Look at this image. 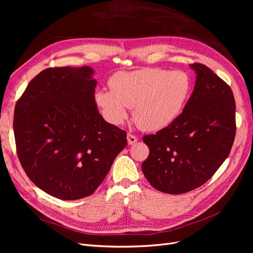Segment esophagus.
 Listing matches in <instances>:
<instances>
[{"instance_id": "obj_1", "label": "esophagus", "mask_w": 253, "mask_h": 253, "mask_svg": "<svg viewBox=\"0 0 253 253\" xmlns=\"http://www.w3.org/2000/svg\"><path fill=\"white\" fill-rule=\"evenodd\" d=\"M137 140H138V138H137L135 135L131 134V133H128V134H127V141H128V144H133V143H135Z\"/></svg>"}]
</instances>
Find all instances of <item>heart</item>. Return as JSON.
Here are the masks:
<instances>
[{
	"label": "heart",
	"mask_w": 253,
	"mask_h": 253,
	"mask_svg": "<svg viewBox=\"0 0 253 253\" xmlns=\"http://www.w3.org/2000/svg\"><path fill=\"white\" fill-rule=\"evenodd\" d=\"M110 89L97 90L94 101L103 118L121 125L133 108V119L145 131H159L181 115L193 89L191 76L183 71L141 69L119 72L109 81Z\"/></svg>",
	"instance_id": "obj_1"
}]
</instances>
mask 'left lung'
I'll return each instance as SVG.
<instances>
[{"label":"left lung","instance_id":"left-lung-1","mask_svg":"<svg viewBox=\"0 0 253 253\" xmlns=\"http://www.w3.org/2000/svg\"><path fill=\"white\" fill-rule=\"evenodd\" d=\"M190 68L196 83L181 115L156 134L143 136L150 149L143 174L153 188L172 195L204 184L228 158L236 135L230 86L202 63Z\"/></svg>","mask_w":253,"mask_h":253}]
</instances>
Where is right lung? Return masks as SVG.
I'll return each instance as SVG.
<instances>
[{"mask_svg":"<svg viewBox=\"0 0 253 253\" xmlns=\"http://www.w3.org/2000/svg\"><path fill=\"white\" fill-rule=\"evenodd\" d=\"M93 74L90 66L46 69L15 106L20 164L39 189L61 200L94 193L127 145L126 132L98 112Z\"/></svg>","mask_w":253,"mask_h":253,"instance_id":"right-lung-1","label":"right lung"}]
</instances>
